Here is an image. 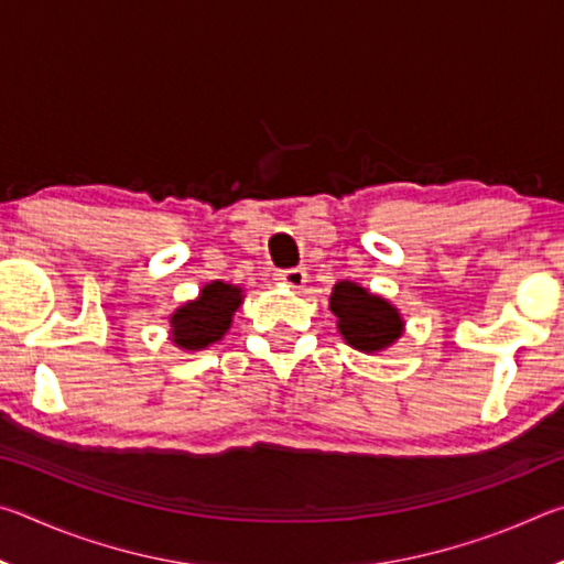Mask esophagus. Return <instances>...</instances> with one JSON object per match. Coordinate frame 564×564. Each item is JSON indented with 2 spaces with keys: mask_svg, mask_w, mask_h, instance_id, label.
<instances>
[{
  "mask_svg": "<svg viewBox=\"0 0 564 564\" xmlns=\"http://www.w3.org/2000/svg\"><path fill=\"white\" fill-rule=\"evenodd\" d=\"M279 281L283 285H289V289H293V291H301L305 281H308V273H305V269H289V271L279 273Z\"/></svg>",
  "mask_w": 564,
  "mask_h": 564,
  "instance_id": "obj_1",
  "label": "esophagus"
}]
</instances>
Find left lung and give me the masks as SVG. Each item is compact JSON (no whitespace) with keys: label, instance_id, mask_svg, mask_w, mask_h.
Returning <instances> with one entry per match:
<instances>
[{"label":"left lung","instance_id":"obj_1","mask_svg":"<svg viewBox=\"0 0 564 564\" xmlns=\"http://www.w3.org/2000/svg\"><path fill=\"white\" fill-rule=\"evenodd\" d=\"M330 311L343 340L368 356L393 348L403 338L405 321L393 303L352 281H338L330 291Z\"/></svg>","mask_w":564,"mask_h":564}]
</instances>
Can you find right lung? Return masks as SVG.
Instances as JSON below:
<instances>
[{
	"mask_svg": "<svg viewBox=\"0 0 564 564\" xmlns=\"http://www.w3.org/2000/svg\"><path fill=\"white\" fill-rule=\"evenodd\" d=\"M243 299L241 285L226 281L206 283L194 301L181 303L169 316V340L186 352L214 346L231 328Z\"/></svg>",
	"mask_w": 564,
	"mask_h": 564,
	"instance_id": "add662e5",
	"label": "right lung"
}]
</instances>
